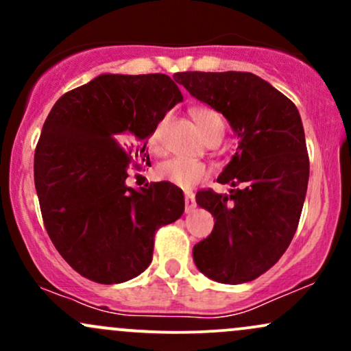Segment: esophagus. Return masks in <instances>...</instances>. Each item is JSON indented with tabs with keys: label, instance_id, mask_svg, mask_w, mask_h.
<instances>
[{
	"label": "esophagus",
	"instance_id": "34e87169",
	"mask_svg": "<svg viewBox=\"0 0 351 351\" xmlns=\"http://www.w3.org/2000/svg\"><path fill=\"white\" fill-rule=\"evenodd\" d=\"M184 204H186V211H191L196 206V199L193 193H184Z\"/></svg>",
	"mask_w": 351,
	"mask_h": 351
}]
</instances>
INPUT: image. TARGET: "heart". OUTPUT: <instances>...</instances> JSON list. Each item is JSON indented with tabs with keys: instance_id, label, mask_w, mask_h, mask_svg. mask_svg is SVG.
Instances as JSON below:
<instances>
[{
	"instance_id": "obj_1",
	"label": "heart",
	"mask_w": 351,
	"mask_h": 351,
	"mask_svg": "<svg viewBox=\"0 0 351 351\" xmlns=\"http://www.w3.org/2000/svg\"><path fill=\"white\" fill-rule=\"evenodd\" d=\"M191 117L193 120H195L196 127L199 128L201 135L204 136V140H206L208 143L217 138L221 140L224 136L226 125H224L223 117H221L219 112H216L215 108L206 106L195 107L191 110ZM167 120L168 117H163L162 120H158V122L155 123V127L150 130L147 138L148 150L156 156H162L165 155V152H167L165 150L163 142ZM155 176L156 180L165 181V183H171L175 184V186L188 189L206 178L208 167L203 162H198V160L170 158L156 167Z\"/></svg>"
}]
</instances>
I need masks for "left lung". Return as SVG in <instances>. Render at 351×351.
<instances>
[{
	"label": "left lung",
	"instance_id": "1",
	"mask_svg": "<svg viewBox=\"0 0 351 351\" xmlns=\"http://www.w3.org/2000/svg\"><path fill=\"white\" fill-rule=\"evenodd\" d=\"M193 97L221 112L239 147L217 181L229 195L196 193L215 217L193 247L196 267L221 284H244L267 272L287 251L304 208L308 153L295 104L251 72H176Z\"/></svg>",
	"mask_w": 351,
	"mask_h": 351
}]
</instances>
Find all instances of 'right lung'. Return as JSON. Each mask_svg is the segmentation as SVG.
<instances>
[{"label": "right lung", "mask_w": 351, "mask_h": 351, "mask_svg": "<svg viewBox=\"0 0 351 351\" xmlns=\"http://www.w3.org/2000/svg\"><path fill=\"white\" fill-rule=\"evenodd\" d=\"M183 100L165 74H104L64 94L44 122L34 184L52 244L80 276L120 284L152 263L155 232L184 211L171 183L127 186L150 165L148 134Z\"/></svg>", "instance_id": "1"}]
</instances>
